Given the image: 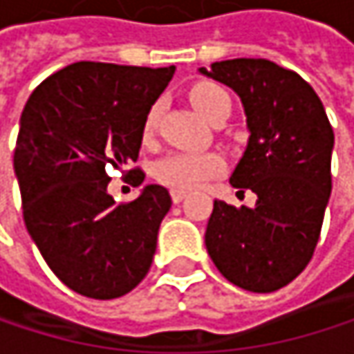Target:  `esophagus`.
Listing matches in <instances>:
<instances>
[{
    "mask_svg": "<svg viewBox=\"0 0 354 354\" xmlns=\"http://www.w3.org/2000/svg\"><path fill=\"white\" fill-rule=\"evenodd\" d=\"M170 194H172V201H174V203H182V201L186 198V192H184V190H172Z\"/></svg>",
    "mask_w": 354,
    "mask_h": 354,
    "instance_id": "34e87169",
    "label": "esophagus"
}]
</instances>
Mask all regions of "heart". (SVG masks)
Instances as JSON below:
<instances>
[{
  "label": "heart",
  "instance_id": "b5f03b06",
  "mask_svg": "<svg viewBox=\"0 0 354 354\" xmlns=\"http://www.w3.org/2000/svg\"><path fill=\"white\" fill-rule=\"evenodd\" d=\"M190 102L196 106V110L209 118L211 122L217 120L221 114L232 112V98L230 94L211 82L194 84L188 92ZM158 116H160V102L151 104L145 118H143V139L149 141L156 133L158 127ZM223 170V160L217 153H198V151H174L164 156L162 160L156 162L153 166V176L160 184L172 188V190H192L205 180L217 176Z\"/></svg>",
  "mask_w": 354,
  "mask_h": 354
}]
</instances>
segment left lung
I'll return each mask as SVG.
<instances>
[{"instance_id":"1","label":"left lung","mask_w":354,"mask_h":354,"mask_svg":"<svg viewBox=\"0 0 354 354\" xmlns=\"http://www.w3.org/2000/svg\"><path fill=\"white\" fill-rule=\"evenodd\" d=\"M201 71L242 98L250 141L230 182L258 196L252 209L213 203L207 252L230 283L270 293L314 256L332 190L334 131L314 88L268 59H227Z\"/></svg>"}]
</instances>
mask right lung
I'll use <instances>...</instances> for the list:
<instances>
[{
    "label": "right lung",
    "mask_w": 354,
    "mask_h": 354,
    "mask_svg": "<svg viewBox=\"0 0 354 354\" xmlns=\"http://www.w3.org/2000/svg\"><path fill=\"white\" fill-rule=\"evenodd\" d=\"M176 67L80 61L48 75L30 94L14 149L22 215L48 268L71 291L114 299L149 272L158 230L172 207L164 186L135 201L108 194L112 170L133 186L143 118Z\"/></svg>",
    "instance_id": "right-lung-1"
}]
</instances>
